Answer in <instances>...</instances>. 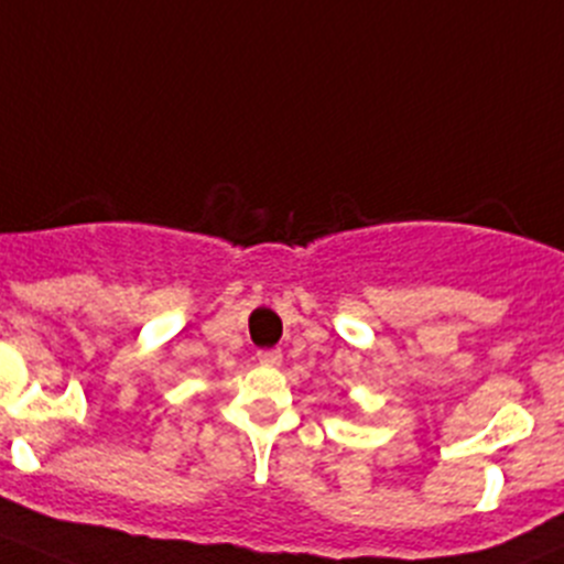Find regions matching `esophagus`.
Instances as JSON below:
<instances>
[{
  "mask_svg": "<svg viewBox=\"0 0 564 564\" xmlns=\"http://www.w3.org/2000/svg\"><path fill=\"white\" fill-rule=\"evenodd\" d=\"M281 349H261L259 352V364L261 366H281Z\"/></svg>",
  "mask_w": 564,
  "mask_h": 564,
  "instance_id": "obj_1",
  "label": "esophagus"
}]
</instances>
